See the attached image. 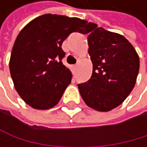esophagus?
I'll return each mask as SVG.
<instances>
[{"mask_svg": "<svg viewBox=\"0 0 147 147\" xmlns=\"http://www.w3.org/2000/svg\"><path fill=\"white\" fill-rule=\"evenodd\" d=\"M76 69H77V65H73V66H72V69H73V72H74V73H75Z\"/></svg>", "mask_w": 147, "mask_h": 147, "instance_id": "esophagus-1", "label": "esophagus"}]
</instances>
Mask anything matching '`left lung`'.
<instances>
[{"instance_id": "1", "label": "left lung", "mask_w": 147, "mask_h": 147, "mask_svg": "<svg viewBox=\"0 0 147 147\" xmlns=\"http://www.w3.org/2000/svg\"><path fill=\"white\" fill-rule=\"evenodd\" d=\"M90 32L87 40L92 74L87 82L78 84V90L89 108L108 112L121 105L132 91L139 70V56L124 36L96 24H92Z\"/></svg>"}]
</instances>
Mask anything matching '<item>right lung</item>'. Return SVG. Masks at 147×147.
Instances as JSON below:
<instances>
[{
  "label": "right lung",
  "instance_id": "right-lung-1",
  "mask_svg": "<svg viewBox=\"0 0 147 147\" xmlns=\"http://www.w3.org/2000/svg\"><path fill=\"white\" fill-rule=\"evenodd\" d=\"M92 23L78 18L45 14L28 23L14 43L9 70L16 91L32 109L58 104L72 74L61 63V44L74 32L88 33Z\"/></svg>",
  "mask_w": 147,
  "mask_h": 147
}]
</instances>
